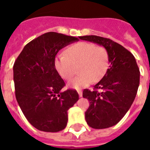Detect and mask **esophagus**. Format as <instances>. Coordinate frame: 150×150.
<instances>
[{
    "label": "esophagus",
    "instance_id": "esophagus-1",
    "mask_svg": "<svg viewBox=\"0 0 150 150\" xmlns=\"http://www.w3.org/2000/svg\"><path fill=\"white\" fill-rule=\"evenodd\" d=\"M77 92H78V94H79V97L83 96V91H82V89H78Z\"/></svg>",
    "mask_w": 150,
    "mask_h": 150
}]
</instances>
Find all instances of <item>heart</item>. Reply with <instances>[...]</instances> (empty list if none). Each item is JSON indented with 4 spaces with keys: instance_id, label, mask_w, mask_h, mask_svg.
<instances>
[{
    "instance_id": "obj_1",
    "label": "heart",
    "mask_w": 150,
    "mask_h": 150,
    "mask_svg": "<svg viewBox=\"0 0 150 150\" xmlns=\"http://www.w3.org/2000/svg\"><path fill=\"white\" fill-rule=\"evenodd\" d=\"M57 71L63 79L70 80L76 73L79 74L69 83V86L79 88L100 81L110 66L109 52L103 46H95L88 42H79L69 46L64 54L55 59Z\"/></svg>"
}]
</instances>
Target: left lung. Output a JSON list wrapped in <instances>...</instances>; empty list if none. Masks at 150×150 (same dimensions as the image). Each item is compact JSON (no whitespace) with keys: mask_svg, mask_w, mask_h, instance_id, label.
<instances>
[{"mask_svg":"<svg viewBox=\"0 0 150 150\" xmlns=\"http://www.w3.org/2000/svg\"><path fill=\"white\" fill-rule=\"evenodd\" d=\"M79 39L104 46L109 52L110 68L93 91L83 90V97L90 103L85 112L87 124L95 129L110 128L122 119L133 104L140 84V70L134 55L114 41L95 35Z\"/></svg>","mask_w":150,"mask_h":150,"instance_id":"obj_1","label":"left lung"}]
</instances>
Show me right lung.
Instances as JSON below:
<instances>
[{"label": "right lung", "mask_w": 150, "mask_h": 150, "mask_svg": "<svg viewBox=\"0 0 150 150\" xmlns=\"http://www.w3.org/2000/svg\"><path fill=\"white\" fill-rule=\"evenodd\" d=\"M77 38L47 32L26 45L13 65L17 102L28 121L37 129L60 132L67 122V110L79 100L75 89L65 86L55 66L59 50Z\"/></svg>", "instance_id": "obj_1"}]
</instances>
